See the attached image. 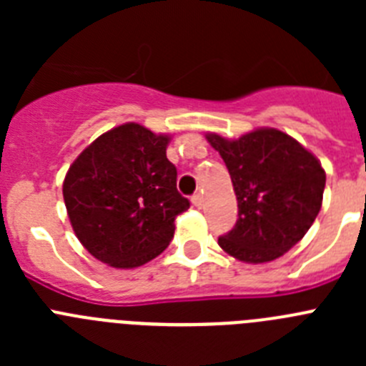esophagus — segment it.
Instances as JSON below:
<instances>
[{
  "label": "esophagus",
  "mask_w": 366,
  "mask_h": 366,
  "mask_svg": "<svg viewBox=\"0 0 366 366\" xmlns=\"http://www.w3.org/2000/svg\"><path fill=\"white\" fill-rule=\"evenodd\" d=\"M192 203H194V207H198V209H199V207L203 205V196H202V194H194V196H192Z\"/></svg>",
  "instance_id": "esophagus-1"
}]
</instances>
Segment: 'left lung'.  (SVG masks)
<instances>
[{"mask_svg": "<svg viewBox=\"0 0 366 366\" xmlns=\"http://www.w3.org/2000/svg\"><path fill=\"white\" fill-rule=\"evenodd\" d=\"M231 174L238 219L219 247L249 264L282 257L308 232L321 211L326 174L299 141L260 128L229 141L207 134Z\"/></svg>", "mask_w": 366, "mask_h": 366, "instance_id": "obj_1", "label": "left lung"}]
</instances>
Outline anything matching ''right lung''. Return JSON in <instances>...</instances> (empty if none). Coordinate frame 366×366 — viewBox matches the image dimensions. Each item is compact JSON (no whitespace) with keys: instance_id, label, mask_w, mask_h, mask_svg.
Instances as JSON below:
<instances>
[{"instance_id":"add662e5","label":"right lung","mask_w":366,"mask_h":366,"mask_svg":"<svg viewBox=\"0 0 366 366\" xmlns=\"http://www.w3.org/2000/svg\"><path fill=\"white\" fill-rule=\"evenodd\" d=\"M168 141V135L128 122L95 139L67 170V214L97 260L121 269L139 267L174 238V219L190 202L177 192Z\"/></svg>"}]
</instances>
